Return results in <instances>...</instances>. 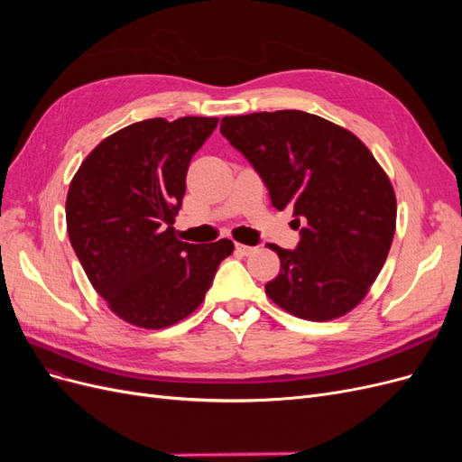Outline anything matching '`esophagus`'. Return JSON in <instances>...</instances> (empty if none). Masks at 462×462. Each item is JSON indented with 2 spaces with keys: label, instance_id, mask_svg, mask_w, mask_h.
I'll return each mask as SVG.
<instances>
[{
  "label": "esophagus",
  "instance_id": "1",
  "mask_svg": "<svg viewBox=\"0 0 462 462\" xmlns=\"http://www.w3.org/2000/svg\"><path fill=\"white\" fill-rule=\"evenodd\" d=\"M235 250H236V253H239V254H245V256H250V254H253L254 253V246H248V245H243V243H235Z\"/></svg>",
  "mask_w": 462,
  "mask_h": 462
}]
</instances>
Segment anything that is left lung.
<instances>
[{
	"instance_id": "1",
	"label": "left lung",
	"mask_w": 462,
	"mask_h": 462,
	"mask_svg": "<svg viewBox=\"0 0 462 462\" xmlns=\"http://www.w3.org/2000/svg\"><path fill=\"white\" fill-rule=\"evenodd\" d=\"M219 131L254 165L273 208L306 221L295 250L268 245L282 268L265 295L310 321L351 312L393 243L397 199L383 167L356 134L306 111L223 117Z\"/></svg>"
}]
</instances>
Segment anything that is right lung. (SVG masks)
<instances>
[{"label": "right lung", "instance_id": "obj_1", "mask_svg": "<svg viewBox=\"0 0 462 462\" xmlns=\"http://www.w3.org/2000/svg\"><path fill=\"white\" fill-rule=\"evenodd\" d=\"M217 121L133 123L104 138L69 185V241L107 309L131 326L162 329L190 316L233 253L229 239L189 245L173 227L190 158Z\"/></svg>", "mask_w": 462, "mask_h": 462}]
</instances>
